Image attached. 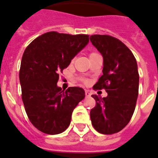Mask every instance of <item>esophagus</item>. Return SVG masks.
Masks as SVG:
<instances>
[{"label": "esophagus", "mask_w": 158, "mask_h": 158, "mask_svg": "<svg viewBox=\"0 0 158 158\" xmlns=\"http://www.w3.org/2000/svg\"><path fill=\"white\" fill-rule=\"evenodd\" d=\"M85 95H86V97L90 96L91 94H90V92H89V91H88V90L85 91Z\"/></svg>", "instance_id": "34e87169"}]
</instances>
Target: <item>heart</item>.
<instances>
[{
    "label": "heart",
    "mask_w": 158,
    "mask_h": 158,
    "mask_svg": "<svg viewBox=\"0 0 158 158\" xmlns=\"http://www.w3.org/2000/svg\"><path fill=\"white\" fill-rule=\"evenodd\" d=\"M96 55H99L97 52H91L90 54H89V57H92V56H96ZM85 82H86L85 81Z\"/></svg>",
    "instance_id": "heart-1"
}]
</instances>
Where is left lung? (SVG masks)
<instances>
[{
  "label": "left lung",
  "mask_w": 158,
  "mask_h": 158,
  "mask_svg": "<svg viewBox=\"0 0 158 158\" xmlns=\"http://www.w3.org/2000/svg\"><path fill=\"white\" fill-rule=\"evenodd\" d=\"M91 42L103 57V74L93 86L105 89L106 97L92 95L96 104L90 111L94 128L104 135L121 131L131 120L139 94L136 59L122 41L110 35L94 34Z\"/></svg>",
  "instance_id": "1"
}]
</instances>
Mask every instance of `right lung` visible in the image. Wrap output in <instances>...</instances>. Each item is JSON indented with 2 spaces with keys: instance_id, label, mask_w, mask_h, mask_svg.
Here are the masks:
<instances>
[{
  "instance_id": "right-lung-1",
  "label": "right lung",
  "mask_w": 158,
  "mask_h": 158,
  "mask_svg": "<svg viewBox=\"0 0 158 158\" xmlns=\"http://www.w3.org/2000/svg\"><path fill=\"white\" fill-rule=\"evenodd\" d=\"M89 41V35L48 32L34 39L24 51L19 81L26 113L39 131L56 135L69 127L73 110L85 98V91L57 86L59 73Z\"/></svg>"
}]
</instances>
